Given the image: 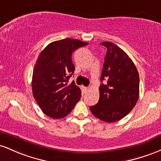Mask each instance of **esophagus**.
I'll return each instance as SVG.
<instances>
[{
	"mask_svg": "<svg viewBox=\"0 0 161 161\" xmlns=\"http://www.w3.org/2000/svg\"><path fill=\"white\" fill-rule=\"evenodd\" d=\"M82 89H83V90H84V93L87 92V90H88V88L86 87V86H82Z\"/></svg>",
	"mask_w": 161,
	"mask_h": 161,
	"instance_id": "esophagus-1",
	"label": "esophagus"
}]
</instances>
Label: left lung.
Returning a JSON list of instances; mask_svg holds the SVG:
<instances>
[{"instance_id":"1","label":"left lung","mask_w":161,"mask_h":161,"mask_svg":"<svg viewBox=\"0 0 161 161\" xmlns=\"http://www.w3.org/2000/svg\"><path fill=\"white\" fill-rule=\"evenodd\" d=\"M100 45L107 48L100 80V99L90 107L94 116L106 122H114L127 115L139 97L138 70L129 55L111 42Z\"/></svg>"}]
</instances>
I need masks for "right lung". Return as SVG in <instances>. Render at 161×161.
<instances>
[{"label":"right lung","instance_id":"obj_1","mask_svg":"<svg viewBox=\"0 0 161 161\" xmlns=\"http://www.w3.org/2000/svg\"><path fill=\"white\" fill-rule=\"evenodd\" d=\"M87 44L78 39H61L48 44L38 57L32 73V95L48 116L64 118L80 100V88L75 81L68 83L75 70L72 53Z\"/></svg>","mask_w":161,"mask_h":161}]
</instances>
